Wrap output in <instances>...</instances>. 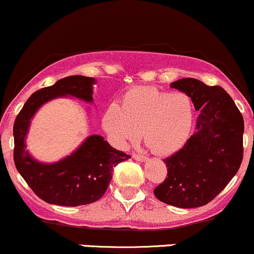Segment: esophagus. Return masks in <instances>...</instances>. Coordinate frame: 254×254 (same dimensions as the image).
<instances>
[{"instance_id":"1","label":"esophagus","mask_w":254,"mask_h":254,"mask_svg":"<svg viewBox=\"0 0 254 254\" xmlns=\"http://www.w3.org/2000/svg\"><path fill=\"white\" fill-rule=\"evenodd\" d=\"M132 159L137 160V161H139V162L148 161V157H145L144 155H139V154H132Z\"/></svg>"}]
</instances>
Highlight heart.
Listing matches in <instances>:
<instances>
[{"label": "heart", "instance_id": "1", "mask_svg": "<svg viewBox=\"0 0 254 254\" xmlns=\"http://www.w3.org/2000/svg\"><path fill=\"white\" fill-rule=\"evenodd\" d=\"M194 124V105L186 93L139 87L109 107L103 127L113 143L125 148L139 138L156 155H171L188 143Z\"/></svg>", "mask_w": 254, "mask_h": 254}]
</instances>
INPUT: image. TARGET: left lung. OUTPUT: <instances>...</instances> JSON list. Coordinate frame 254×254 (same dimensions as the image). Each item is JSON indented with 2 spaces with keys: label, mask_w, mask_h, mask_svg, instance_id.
Listing matches in <instances>:
<instances>
[{
  "label": "left lung",
  "mask_w": 254,
  "mask_h": 254,
  "mask_svg": "<svg viewBox=\"0 0 254 254\" xmlns=\"http://www.w3.org/2000/svg\"><path fill=\"white\" fill-rule=\"evenodd\" d=\"M171 87L190 95L199 115L188 143L165 159L167 178L154 194L177 208H197L214 199L240 168L244 118L222 87L191 77L174 81Z\"/></svg>",
  "instance_id": "8db88e82"
}]
</instances>
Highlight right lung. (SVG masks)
Instances as JSON below:
<instances>
[{
    "label": "right lung",
    "mask_w": 254,
    "mask_h": 254,
    "mask_svg": "<svg viewBox=\"0 0 254 254\" xmlns=\"http://www.w3.org/2000/svg\"><path fill=\"white\" fill-rule=\"evenodd\" d=\"M94 77L74 75L37 90L28 98L14 122V162L16 170L38 197L46 203L77 206L94 203L106 192L113 167L130 159L111 147L100 135L87 137L70 155L54 164L38 161L26 150V136L31 119L52 99L71 97L93 103Z\"/></svg>",
    "instance_id": "obj_1"
}]
</instances>
